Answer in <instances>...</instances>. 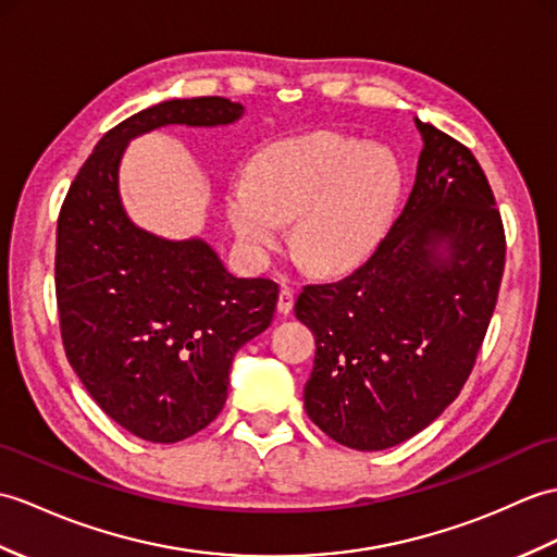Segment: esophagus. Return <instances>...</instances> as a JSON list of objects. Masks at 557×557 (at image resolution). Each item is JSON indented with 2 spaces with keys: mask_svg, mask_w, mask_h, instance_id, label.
<instances>
[{
  "mask_svg": "<svg viewBox=\"0 0 557 557\" xmlns=\"http://www.w3.org/2000/svg\"><path fill=\"white\" fill-rule=\"evenodd\" d=\"M292 308H294V292L287 289V287H282L280 296H277V313L287 315V313H292Z\"/></svg>",
  "mask_w": 557,
  "mask_h": 557,
  "instance_id": "esophagus-1",
  "label": "esophagus"
}]
</instances>
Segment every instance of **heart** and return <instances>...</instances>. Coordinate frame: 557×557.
<instances>
[{"mask_svg": "<svg viewBox=\"0 0 557 557\" xmlns=\"http://www.w3.org/2000/svg\"><path fill=\"white\" fill-rule=\"evenodd\" d=\"M400 191L392 151L366 141L315 133L268 147L251 175L227 189V218L239 247L265 263L296 218L294 251L318 273H339L363 261L389 225Z\"/></svg>", "mask_w": 557, "mask_h": 557, "instance_id": "b5f03b06", "label": "heart"}]
</instances>
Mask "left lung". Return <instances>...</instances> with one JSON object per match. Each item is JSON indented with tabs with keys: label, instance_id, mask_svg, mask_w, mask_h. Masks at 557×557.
<instances>
[{
	"label": "left lung",
	"instance_id": "left-lung-1",
	"mask_svg": "<svg viewBox=\"0 0 557 557\" xmlns=\"http://www.w3.org/2000/svg\"><path fill=\"white\" fill-rule=\"evenodd\" d=\"M416 185L366 263L306 284L294 313L315 337L308 418L334 442L384 450L454 404L494 315L506 230L472 151L416 119Z\"/></svg>",
	"mask_w": 557,
	"mask_h": 557
}]
</instances>
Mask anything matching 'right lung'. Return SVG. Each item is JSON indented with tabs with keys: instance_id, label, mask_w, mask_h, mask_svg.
Instances as JSON below:
<instances>
[{
	"instance_id": "1",
	"label": "right lung",
	"mask_w": 557,
	"mask_h": 557,
	"mask_svg": "<svg viewBox=\"0 0 557 557\" xmlns=\"http://www.w3.org/2000/svg\"><path fill=\"white\" fill-rule=\"evenodd\" d=\"M225 97L171 99L125 119L77 171L57 223V308L66 358L111 420L153 444L206 430L225 406L237 348L277 306L273 280L230 275L201 239L135 227L119 199V163L153 127L225 125Z\"/></svg>"
}]
</instances>
